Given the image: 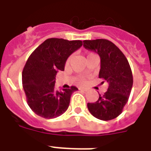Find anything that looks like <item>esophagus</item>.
<instances>
[{
	"label": "esophagus",
	"mask_w": 151,
	"mask_h": 151,
	"mask_svg": "<svg viewBox=\"0 0 151 151\" xmlns=\"http://www.w3.org/2000/svg\"><path fill=\"white\" fill-rule=\"evenodd\" d=\"M79 89L80 90H83V91H85V92H86V91H87V88H79Z\"/></svg>",
	"instance_id": "esophagus-1"
}]
</instances>
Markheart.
Segmentation results:
<instances>
[{"label": "heart", "mask_w": 151, "mask_h": 151, "mask_svg": "<svg viewBox=\"0 0 151 151\" xmlns=\"http://www.w3.org/2000/svg\"><path fill=\"white\" fill-rule=\"evenodd\" d=\"M89 55H91V54H89ZM69 60H70V59H68V60H67V63H68L69 62ZM81 81H83V79H81Z\"/></svg>", "instance_id": "1"}]
</instances>
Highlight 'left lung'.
Returning <instances> with one entry per match:
<instances>
[{
    "label": "left lung",
    "instance_id": "left-lung-1",
    "mask_svg": "<svg viewBox=\"0 0 151 151\" xmlns=\"http://www.w3.org/2000/svg\"><path fill=\"white\" fill-rule=\"evenodd\" d=\"M83 46L100 57L99 78L107 83V91L96 103H88L95 117L103 121L114 119L122 113L131 93L133 78L128 59L111 41L106 39L86 40Z\"/></svg>",
    "mask_w": 151,
    "mask_h": 151
}]
</instances>
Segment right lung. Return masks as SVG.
<instances>
[{
  "mask_svg": "<svg viewBox=\"0 0 151 151\" xmlns=\"http://www.w3.org/2000/svg\"><path fill=\"white\" fill-rule=\"evenodd\" d=\"M82 46L81 41L49 38L32 52L27 59L22 80L28 105L36 114L52 119L66 112L75 86L57 91L55 76L64 70L66 59Z\"/></svg>",
  "mask_w": 151,
  "mask_h": 151,
  "instance_id": "obj_1",
  "label": "right lung"
}]
</instances>
